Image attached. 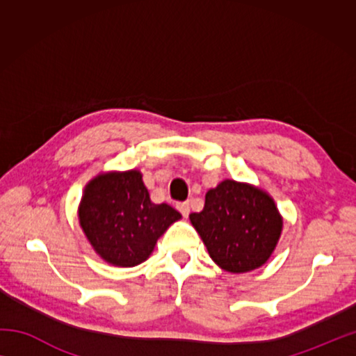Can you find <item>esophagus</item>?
Listing matches in <instances>:
<instances>
[{"instance_id": "esophagus-1", "label": "esophagus", "mask_w": 356, "mask_h": 356, "mask_svg": "<svg viewBox=\"0 0 356 356\" xmlns=\"http://www.w3.org/2000/svg\"><path fill=\"white\" fill-rule=\"evenodd\" d=\"M177 210L186 218V216H188V213H190V204L188 202H180V204H177Z\"/></svg>"}]
</instances>
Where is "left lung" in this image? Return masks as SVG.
<instances>
[{"label": "left lung", "instance_id": "left-lung-1", "mask_svg": "<svg viewBox=\"0 0 356 356\" xmlns=\"http://www.w3.org/2000/svg\"><path fill=\"white\" fill-rule=\"evenodd\" d=\"M190 221L209 256L229 273L252 272L268 261L280 242L282 216L261 186L225 179L206 193V204Z\"/></svg>", "mask_w": 356, "mask_h": 356}]
</instances>
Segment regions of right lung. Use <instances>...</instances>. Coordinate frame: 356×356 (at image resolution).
I'll use <instances>...</instances> for the list:
<instances>
[{"mask_svg": "<svg viewBox=\"0 0 356 356\" xmlns=\"http://www.w3.org/2000/svg\"><path fill=\"white\" fill-rule=\"evenodd\" d=\"M182 218L168 204H154L138 170L100 172L89 180L78 220L99 257L114 267H135L149 259L172 222Z\"/></svg>", "mask_w": 356, "mask_h": 356, "instance_id": "obj_1", "label": "right lung"}]
</instances>
